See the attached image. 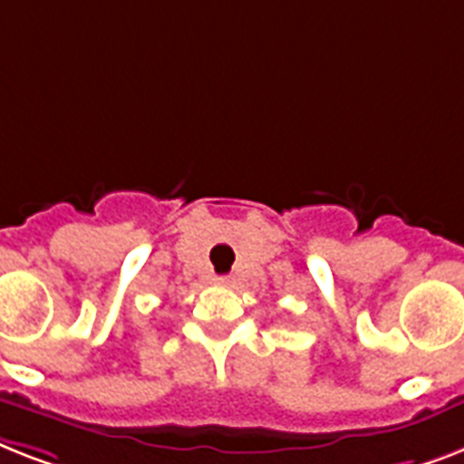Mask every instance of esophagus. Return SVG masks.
Wrapping results in <instances>:
<instances>
[{
  "label": "esophagus",
  "instance_id": "34e87169",
  "mask_svg": "<svg viewBox=\"0 0 464 464\" xmlns=\"http://www.w3.org/2000/svg\"><path fill=\"white\" fill-rule=\"evenodd\" d=\"M217 284H219V285H228V278L219 276V278H217Z\"/></svg>",
  "mask_w": 464,
  "mask_h": 464
}]
</instances>
